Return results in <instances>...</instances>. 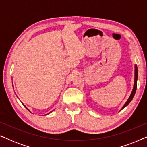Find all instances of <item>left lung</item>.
<instances>
[{
	"label": "left lung",
	"mask_w": 147,
	"mask_h": 147,
	"mask_svg": "<svg viewBox=\"0 0 147 147\" xmlns=\"http://www.w3.org/2000/svg\"><path fill=\"white\" fill-rule=\"evenodd\" d=\"M134 68H135V71H134V83L133 90H132L131 94H130L129 98H128V100L126 102V103L124 104V106H122V108H121V110H122L124 107H126V106H127L130 102H131V100H132V98H133V97H134V94H135L136 88H137V79H138V68H137V66H136V65H135V67Z\"/></svg>",
	"instance_id": "1"
}]
</instances>
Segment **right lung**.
Returning <instances> with one entry per match:
<instances>
[{
	"label": "right lung",
	"mask_w": 147,
	"mask_h": 147,
	"mask_svg": "<svg viewBox=\"0 0 147 147\" xmlns=\"http://www.w3.org/2000/svg\"><path fill=\"white\" fill-rule=\"evenodd\" d=\"M24 106H25V108H27V110H29V109H28V108H27V107H26V106H25V105H24Z\"/></svg>",
	"instance_id": "right-lung-1"
}]
</instances>
